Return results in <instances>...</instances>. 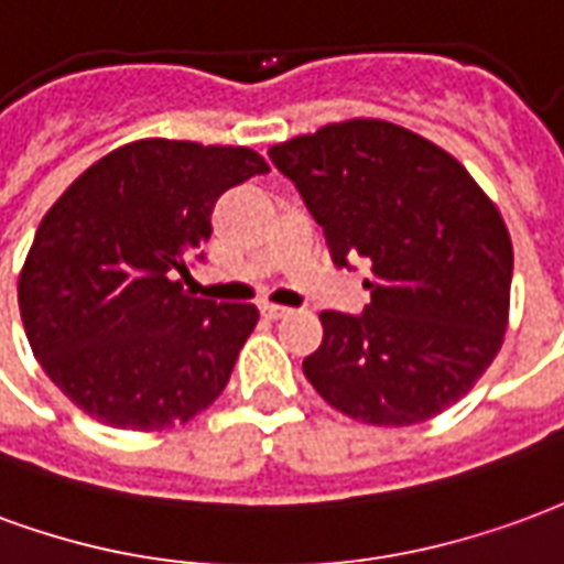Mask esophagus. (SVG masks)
I'll use <instances>...</instances> for the list:
<instances>
[{
  "mask_svg": "<svg viewBox=\"0 0 564 564\" xmlns=\"http://www.w3.org/2000/svg\"><path fill=\"white\" fill-rule=\"evenodd\" d=\"M261 312H264L270 322H279V318H285L291 310H285V306H276V303H261Z\"/></svg>",
  "mask_w": 564,
  "mask_h": 564,
  "instance_id": "esophagus-1",
  "label": "esophagus"
}]
</instances>
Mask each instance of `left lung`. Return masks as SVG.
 <instances>
[{
	"instance_id": "1",
	"label": "left lung",
	"mask_w": 564,
	"mask_h": 564,
	"mask_svg": "<svg viewBox=\"0 0 564 564\" xmlns=\"http://www.w3.org/2000/svg\"><path fill=\"white\" fill-rule=\"evenodd\" d=\"M324 228L333 261H369L364 315L322 312L303 360L336 412L412 426L475 388L505 343L513 249L451 152L384 119H345L270 147Z\"/></svg>"
}]
</instances>
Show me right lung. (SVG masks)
<instances>
[{"mask_svg": "<svg viewBox=\"0 0 564 564\" xmlns=\"http://www.w3.org/2000/svg\"><path fill=\"white\" fill-rule=\"evenodd\" d=\"M267 171L249 147L143 138L89 164L47 209L20 270V318L80 412L155 433L216 402L258 310L192 297L176 273L209 240L216 200Z\"/></svg>", "mask_w": 564, "mask_h": 564, "instance_id": "1", "label": "right lung"}]
</instances>
